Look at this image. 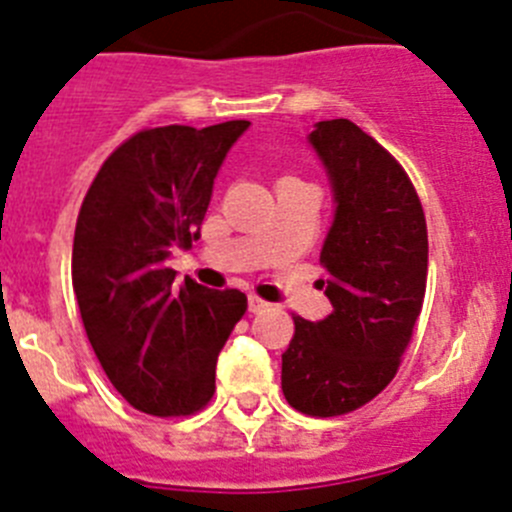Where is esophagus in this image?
<instances>
[{
	"label": "esophagus",
	"mask_w": 512,
	"mask_h": 512,
	"mask_svg": "<svg viewBox=\"0 0 512 512\" xmlns=\"http://www.w3.org/2000/svg\"><path fill=\"white\" fill-rule=\"evenodd\" d=\"M247 306H250V313H260V311H265V308L270 306V303L262 301L260 296H250V298H247Z\"/></svg>",
	"instance_id": "34e87169"
}]
</instances>
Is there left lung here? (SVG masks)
<instances>
[{
    "instance_id": "left-lung-1",
    "label": "left lung",
    "mask_w": 512,
    "mask_h": 512,
    "mask_svg": "<svg viewBox=\"0 0 512 512\" xmlns=\"http://www.w3.org/2000/svg\"><path fill=\"white\" fill-rule=\"evenodd\" d=\"M311 145L329 170L336 214L321 250L331 308L293 316L283 395L316 418L344 416L388 388L413 339L428 275L421 199L403 165L349 119H326Z\"/></svg>"
}]
</instances>
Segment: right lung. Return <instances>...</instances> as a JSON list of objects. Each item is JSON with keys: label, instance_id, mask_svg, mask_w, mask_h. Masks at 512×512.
Returning a JSON list of instances; mask_svg holds the SVG:
<instances>
[{"label": "right lung", "instance_id": "obj_1", "mask_svg": "<svg viewBox=\"0 0 512 512\" xmlns=\"http://www.w3.org/2000/svg\"><path fill=\"white\" fill-rule=\"evenodd\" d=\"M250 127L140 130L104 160L78 211L71 278L86 336L132 408L193 416L214 395L216 357L247 311L237 288L211 290L165 267L199 239L216 170Z\"/></svg>", "mask_w": 512, "mask_h": 512}]
</instances>
